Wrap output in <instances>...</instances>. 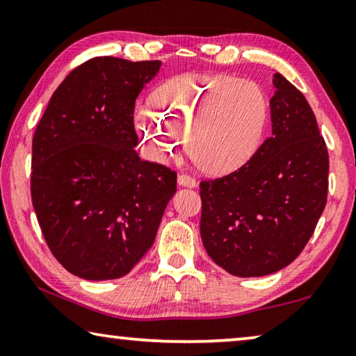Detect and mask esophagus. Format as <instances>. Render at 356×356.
<instances>
[{
  "label": "esophagus",
  "instance_id": "esophagus-1",
  "mask_svg": "<svg viewBox=\"0 0 356 356\" xmlns=\"http://www.w3.org/2000/svg\"><path fill=\"white\" fill-rule=\"evenodd\" d=\"M177 184H179V186H186V188H195V186L197 185L196 179L186 176V174H180V176L177 177Z\"/></svg>",
  "mask_w": 356,
  "mask_h": 356
}]
</instances>
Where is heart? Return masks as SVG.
I'll use <instances>...</instances> for the list:
<instances>
[{"label": "heart", "mask_w": 356, "mask_h": 356, "mask_svg": "<svg viewBox=\"0 0 356 356\" xmlns=\"http://www.w3.org/2000/svg\"><path fill=\"white\" fill-rule=\"evenodd\" d=\"M136 113V125L161 159L185 143L209 174L232 172L256 154L270 105L262 88L231 75H182Z\"/></svg>", "instance_id": "obj_1"}]
</instances>
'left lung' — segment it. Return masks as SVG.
<instances>
[{"instance_id":"obj_1","label":"left lung","mask_w":356,"mask_h":356,"mask_svg":"<svg viewBox=\"0 0 356 356\" xmlns=\"http://www.w3.org/2000/svg\"><path fill=\"white\" fill-rule=\"evenodd\" d=\"M272 136L248 163L201 182V238L212 261L240 278L287 267L327 204L328 152L308 100L273 74Z\"/></svg>"}]
</instances>
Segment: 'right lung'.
Instances as JSON below:
<instances>
[{
    "label": "right lung",
    "mask_w": 356,
    "mask_h": 356,
    "mask_svg": "<svg viewBox=\"0 0 356 356\" xmlns=\"http://www.w3.org/2000/svg\"><path fill=\"white\" fill-rule=\"evenodd\" d=\"M160 67L89 59L59 84L35 129L34 212L53 256L78 278L127 275L154 245L176 193V172L135 150V102Z\"/></svg>",
    "instance_id": "add662e5"
}]
</instances>
